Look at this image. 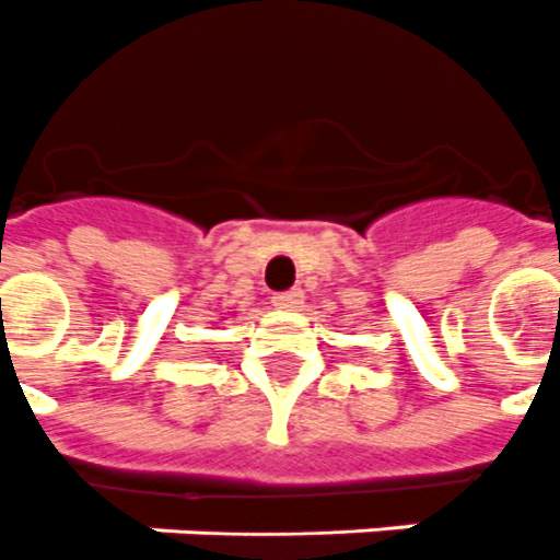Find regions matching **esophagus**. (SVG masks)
<instances>
[{
  "mask_svg": "<svg viewBox=\"0 0 560 560\" xmlns=\"http://www.w3.org/2000/svg\"><path fill=\"white\" fill-rule=\"evenodd\" d=\"M275 306L283 308V312H298L303 306V292L301 289H292V292L275 294Z\"/></svg>",
  "mask_w": 560,
  "mask_h": 560,
  "instance_id": "1",
  "label": "esophagus"
}]
</instances>
